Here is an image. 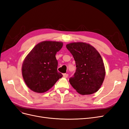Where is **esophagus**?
Returning <instances> with one entry per match:
<instances>
[{"label":"esophagus","instance_id":"esophagus-1","mask_svg":"<svg viewBox=\"0 0 129 129\" xmlns=\"http://www.w3.org/2000/svg\"><path fill=\"white\" fill-rule=\"evenodd\" d=\"M63 76L64 77L67 78L68 76V74H63Z\"/></svg>","mask_w":129,"mask_h":129}]
</instances>
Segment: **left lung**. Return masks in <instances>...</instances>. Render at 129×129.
<instances>
[{
    "label": "left lung",
    "instance_id": "1",
    "mask_svg": "<svg viewBox=\"0 0 129 129\" xmlns=\"http://www.w3.org/2000/svg\"><path fill=\"white\" fill-rule=\"evenodd\" d=\"M76 63V72L69 79L72 87L81 95H90L99 90L104 81V63L98 51L89 44L73 42L66 45Z\"/></svg>",
    "mask_w": 129,
    "mask_h": 129
}]
</instances>
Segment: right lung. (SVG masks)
Returning a JSON list of instances; mask_svg holds the SVG:
<instances>
[{"label":"right lung","instance_id":"obj_1","mask_svg":"<svg viewBox=\"0 0 129 129\" xmlns=\"http://www.w3.org/2000/svg\"><path fill=\"white\" fill-rule=\"evenodd\" d=\"M62 46L61 42L42 41L27 55L22 63V74L25 83L32 91L45 92L63 76L57 72L55 57Z\"/></svg>","mask_w":129,"mask_h":129}]
</instances>
